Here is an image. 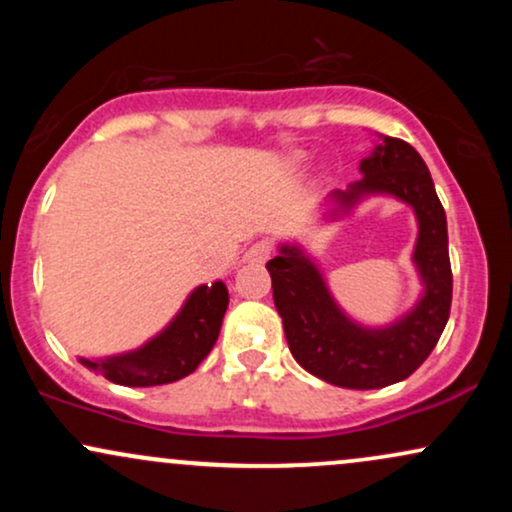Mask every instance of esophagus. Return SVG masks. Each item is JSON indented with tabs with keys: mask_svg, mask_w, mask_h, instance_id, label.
Returning <instances> with one entry per match:
<instances>
[{
	"mask_svg": "<svg viewBox=\"0 0 512 512\" xmlns=\"http://www.w3.org/2000/svg\"><path fill=\"white\" fill-rule=\"evenodd\" d=\"M272 252H274L272 240H257V243H252L250 250L245 252V260L262 264V262H267L269 257H272Z\"/></svg>",
	"mask_w": 512,
	"mask_h": 512,
	"instance_id": "esophagus-1",
	"label": "esophagus"
}]
</instances>
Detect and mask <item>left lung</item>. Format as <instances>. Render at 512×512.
<instances>
[{
	"label": "left lung",
	"instance_id": "obj_1",
	"mask_svg": "<svg viewBox=\"0 0 512 512\" xmlns=\"http://www.w3.org/2000/svg\"><path fill=\"white\" fill-rule=\"evenodd\" d=\"M361 173L349 190L332 192L342 207L366 195H392L416 211L414 262L426 284L416 308L395 325L368 330L339 310L317 267L298 248L284 245L267 269L293 358L330 385L378 390L409 378L438 344L450 317L452 269L445 209L419 151L402 139L383 137L361 161Z\"/></svg>",
	"mask_w": 512,
	"mask_h": 512
}]
</instances>
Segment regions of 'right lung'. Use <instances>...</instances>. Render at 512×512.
<instances>
[{
	"label": "right lung",
	"mask_w": 512,
	"mask_h": 512,
	"mask_svg": "<svg viewBox=\"0 0 512 512\" xmlns=\"http://www.w3.org/2000/svg\"><path fill=\"white\" fill-rule=\"evenodd\" d=\"M226 308L228 291L221 281L199 286L182 305L178 317L142 349L103 361H88V358L79 361L117 385L151 387L175 383L190 375L214 349Z\"/></svg>",
	"instance_id": "1"
}]
</instances>
